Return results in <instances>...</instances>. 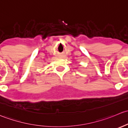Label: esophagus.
<instances>
[{
	"mask_svg": "<svg viewBox=\"0 0 128 128\" xmlns=\"http://www.w3.org/2000/svg\"><path fill=\"white\" fill-rule=\"evenodd\" d=\"M59 56H60V57H63V56H64V55H63V54H60V55H59Z\"/></svg>",
	"mask_w": 128,
	"mask_h": 128,
	"instance_id": "34e87169",
	"label": "esophagus"
}]
</instances>
